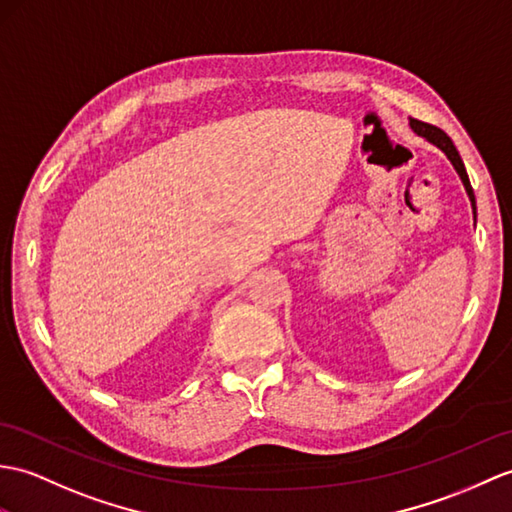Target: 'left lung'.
<instances>
[{
    "label": "left lung",
    "instance_id": "obj_1",
    "mask_svg": "<svg viewBox=\"0 0 512 512\" xmlns=\"http://www.w3.org/2000/svg\"><path fill=\"white\" fill-rule=\"evenodd\" d=\"M410 128H412L414 133H417L419 137H425L427 141H430V144H434L438 150L445 152V157L451 161V165H454V170L458 172L462 185H465V189H467V196H469V200H471V209H473V218H475V196H473V187H471V183H469L465 163H462L460 154H458V150H456V146H454V141H451V139L447 137V133H443L441 128H436V126H432V124H425V122H421V120H414V117H410Z\"/></svg>",
    "mask_w": 512,
    "mask_h": 512
}]
</instances>
